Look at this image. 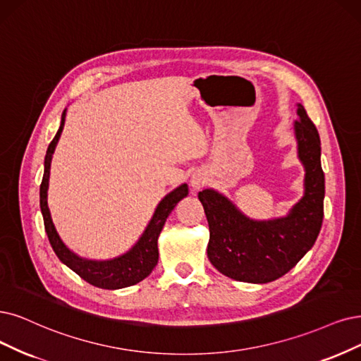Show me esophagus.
Here are the masks:
<instances>
[{"mask_svg":"<svg viewBox=\"0 0 361 361\" xmlns=\"http://www.w3.org/2000/svg\"><path fill=\"white\" fill-rule=\"evenodd\" d=\"M205 183H207V177L201 172H195L190 178V185L193 190H199L201 188H204Z\"/></svg>","mask_w":361,"mask_h":361,"instance_id":"esophagus-1","label":"esophagus"}]
</instances>
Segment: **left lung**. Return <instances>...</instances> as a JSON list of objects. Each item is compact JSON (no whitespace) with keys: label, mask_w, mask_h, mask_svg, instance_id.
Wrapping results in <instances>:
<instances>
[{"label":"left lung","mask_w":361,"mask_h":361,"mask_svg":"<svg viewBox=\"0 0 361 361\" xmlns=\"http://www.w3.org/2000/svg\"><path fill=\"white\" fill-rule=\"evenodd\" d=\"M298 156L305 168V193L286 217L251 220L224 195L205 189L202 202L209 226L208 259L236 281L264 284L286 275L315 244L324 216L322 144L315 125L298 104Z\"/></svg>","instance_id":"obj_1"}]
</instances>
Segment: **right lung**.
<instances>
[{
	"label": "right lung",
	"instance_id": "add662e5",
	"mask_svg": "<svg viewBox=\"0 0 361 361\" xmlns=\"http://www.w3.org/2000/svg\"><path fill=\"white\" fill-rule=\"evenodd\" d=\"M66 110H63L61 117V126L56 132L55 138L49 144V149L44 157V176L42 185H39V207L44 219V228L49 236L50 245L56 252L59 260L68 266L80 278H83L86 283L105 288V290H117L137 284L145 276H149L159 260L157 250V238L164 229V224L171 214V211L181 201L183 197L189 195L188 184H181L180 188L173 189L168 193L162 201L159 202L154 214L147 226L144 233L138 239V243L133 245L125 255L110 259V260H89L77 256L68 247H66L61 236L56 232L55 224L51 221V216L47 205V189H49V177H50V164L51 156L55 153L56 144L62 133L65 125Z\"/></svg>",
	"mask_w": 361,
	"mask_h": 361
}]
</instances>
